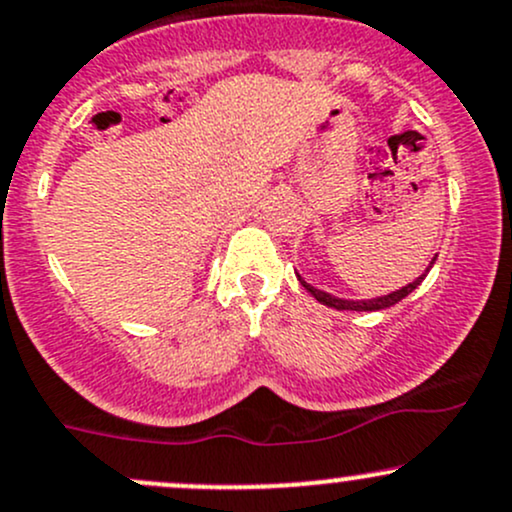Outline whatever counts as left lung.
Here are the masks:
<instances>
[{"mask_svg": "<svg viewBox=\"0 0 512 512\" xmlns=\"http://www.w3.org/2000/svg\"><path fill=\"white\" fill-rule=\"evenodd\" d=\"M434 260H437V257H434ZM434 260L429 262V267L434 265ZM429 272V270H427ZM427 272L422 274V277H417L414 279V282H410L407 284V287H402V289H397V292H392V294H385V297H378V299H368V301H348V299H338V297H331V294H326V292H321V289H316V287H311V284H306L304 279L299 277V282H301V287L306 289V292L311 294V297H314L316 301H321V304H326V306H331V309H338V311H380V309H387V306H392V304H397V301H402L407 297V294H412L414 289L419 287V282H422L424 277H427Z\"/></svg>", "mask_w": 512, "mask_h": 512, "instance_id": "left-lung-1", "label": "left lung"}]
</instances>
